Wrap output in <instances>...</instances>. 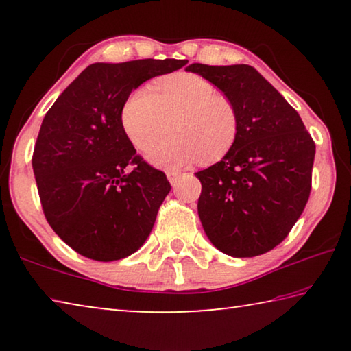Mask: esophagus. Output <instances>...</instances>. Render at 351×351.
<instances>
[{
    "label": "esophagus",
    "mask_w": 351,
    "mask_h": 351,
    "mask_svg": "<svg viewBox=\"0 0 351 351\" xmlns=\"http://www.w3.org/2000/svg\"><path fill=\"white\" fill-rule=\"evenodd\" d=\"M180 173H178V171H167V178H169V181H170V184H171V186H175V184H176V181L178 180H180Z\"/></svg>",
    "instance_id": "obj_1"
}]
</instances>
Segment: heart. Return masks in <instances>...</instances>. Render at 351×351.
Masks as SVG:
<instances>
[{"label": "heart", "mask_w": 351, "mask_h": 351, "mask_svg": "<svg viewBox=\"0 0 351 351\" xmlns=\"http://www.w3.org/2000/svg\"><path fill=\"white\" fill-rule=\"evenodd\" d=\"M122 127L133 144L145 150L167 132V139L154 144L148 161L165 170H178L193 162L213 161L234 147L240 119L229 97L212 82L197 74H175L153 86L130 94L121 112Z\"/></svg>", "instance_id": "heart-1"}]
</instances>
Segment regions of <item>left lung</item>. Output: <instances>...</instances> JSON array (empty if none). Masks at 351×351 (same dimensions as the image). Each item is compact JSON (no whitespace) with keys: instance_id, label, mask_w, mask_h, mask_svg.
<instances>
[{"instance_id":"8db88e82","label":"left lung","mask_w":351,"mask_h":351,"mask_svg":"<svg viewBox=\"0 0 351 351\" xmlns=\"http://www.w3.org/2000/svg\"><path fill=\"white\" fill-rule=\"evenodd\" d=\"M232 100L234 147L198 171V215L207 239L230 257H255L287 239L311 192L316 145L293 106L249 64L186 68Z\"/></svg>"}]
</instances>
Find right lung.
I'll use <instances>...</instances> for the list:
<instances>
[{
  "label": "right lung",
  "mask_w": 351,
  "mask_h": 351,
  "mask_svg": "<svg viewBox=\"0 0 351 351\" xmlns=\"http://www.w3.org/2000/svg\"><path fill=\"white\" fill-rule=\"evenodd\" d=\"M186 63H93L46 112L32 156L41 207L54 232L83 257L125 258L150 235L171 187L164 171L136 154L121 112L139 85Z\"/></svg>",
  "instance_id": "add662e5"
}]
</instances>
